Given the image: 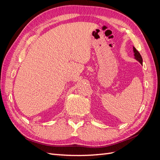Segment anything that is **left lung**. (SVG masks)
<instances>
[{
	"mask_svg": "<svg viewBox=\"0 0 160 160\" xmlns=\"http://www.w3.org/2000/svg\"><path fill=\"white\" fill-rule=\"evenodd\" d=\"M133 52H134V56H135V59H136L138 61H139L140 63L142 64L143 62V59H142V57L141 56V55H140V53L137 51V49H135V48L133 47Z\"/></svg>",
	"mask_w": 160,
	"mask_h": 160,
	"instance_id": "left-lung-1",
	"label": "left lung"
}]
</instances>
